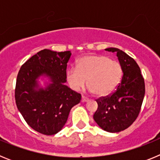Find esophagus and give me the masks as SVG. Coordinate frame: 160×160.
Listing matches in <instances>:
<instances>
[{"mask_svg": "<svg viewBox=\"0 0 160 160\" xmlns=\"http://www.w3.org/2000/svg\"><path fill=\"white\" fill-rule=\"evenodd\" d=\"M89 100H90V99H89L88 98L85 97V96H82V102H88Z\"/></svg>", "mask_w": 160, "mask_h": 160, "instance_id": "esophagus-1", "label": "esophagus"}]
</instances>
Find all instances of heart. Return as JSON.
Segmentation results:
<instances>
[{
    "label": "heart",
    "instance_id": "1",
    "mask_svg": "<svg viewBox=\"0 0 160 160\" xmlns=\"http://www.w3.org/2000/svg\"><path fill=\"white\" fill-rule=\"evenodd\" d=\"M122 76V65L104 55H88L81 58L77 67L67 71V81L76 91L87 84L90 90L97 96L109 95L119 84Z\"/></svg>",
    "mask_w": 160,
    "mask_h": 160
}]
</instances>
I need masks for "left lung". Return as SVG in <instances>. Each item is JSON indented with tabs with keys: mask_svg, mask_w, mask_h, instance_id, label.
<instances>
[{
	"mask_svg": "<svg viewBox=\"0 0 160 160\" xmlns=\"http://www.w3.org/2000/svg\"><path fill=\"white\" fill-rule=\"evenodd\" d=\"M105 50L116 53L123 75L114 92L96 100L98 109L94 119L104 131L119 132L129 128L138 116L145 94V83L140 68L132 58L117 48Z\"/></svg>",
	"mask_w": 160,
	"mask_h": 160,
	"instance_id": "8db88e82",
	"label": "left lung"
}]
</instances>
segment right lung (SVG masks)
I'll use <instances>...</instances> for the list:
<instances>
[{
    "label": "right lung",
    "instance_id": "obj_1",
    "mask_svg": "<svg viewBox=\"0 0 160 160\" xmlns=\"http://www.w3.org/2000/svg\"><path fill=\"white\" fill-rule=\"evenodd\" d=\"M70 51L55 52L45 49L22 66L17 78L15 100L18 111L34 131L53 135L62 129L73 106L81 101V94L66 82V67ZM51 79L45 89L38 88L40 76Z\"/></svg>",
    "mask_w": 160,
    "mask_h": 160
}]
</instances>
